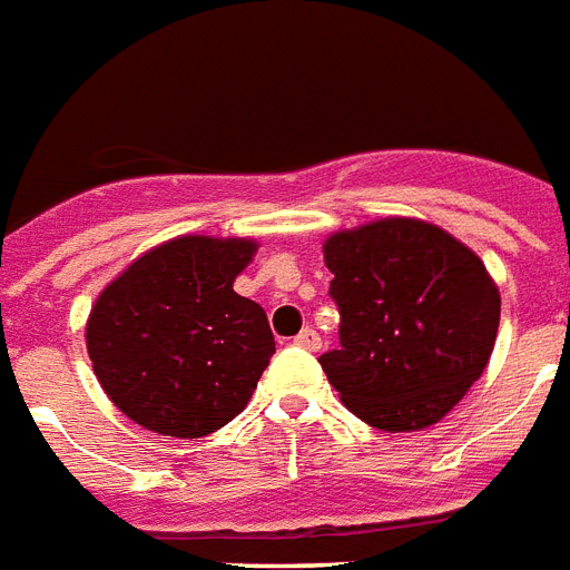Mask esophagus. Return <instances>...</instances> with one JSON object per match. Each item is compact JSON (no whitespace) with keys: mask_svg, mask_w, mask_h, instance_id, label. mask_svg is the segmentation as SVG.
Segmentation results:
<instances>
[{"mask_svg":"<svg viewBox=\"0 0 570 570\" xmlns=\"http://www.w3.org/2000/svg\"><path fill=\"white\" fill-rule=\"evenodd\" d=\"M294 344L303 350H312V353H317V350H321V335H317L314 330H303L297 338H294Z\"/></svg>","mask_w":570,"mask_h":570,"instance_id":"esophagus-1","label":"esophagus"}]
</instances>
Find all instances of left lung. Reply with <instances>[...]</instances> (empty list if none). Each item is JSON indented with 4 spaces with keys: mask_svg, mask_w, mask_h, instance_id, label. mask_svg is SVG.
Segmentation results:
<instances>
[{
    "mask_svg": "<svg viewBox=\"0 0 570 570\" xmlns=\"http://www.w3.org/2000/svg\"><path fill=\"white\" fill-rule=\"evenodd\" d=\"M341 347L321 356L344 406L385 432L439 423L480 380L500 291L480 256L414 217H382L323 244Z\"/></svg>",
    "mask_w": 570,
    "mask_h": 570,
    "instance_id": "8db88e82",
    "label": "left lung"
}]
</instances>
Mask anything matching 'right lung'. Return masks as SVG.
Listing matches in <instances>:
<instances>
[{
    "mask_svg": "<svg viewBox=\"0 0 570 570\" xmlns=\"http://www.w3.org/2000/svg\"><path fill=\"white\" fill-rule=\"evenodd\" d=\"M249 238L181 235L126 267L90 308L99 385L140 426L199 439L244 412L276 353L267 314L235 294Z\"/></svg>",
    "mask_w": 570,
    "mask_h": 570,
    "instance_id": "add662e5",
    "label": "right lung"
}]
</instances>
